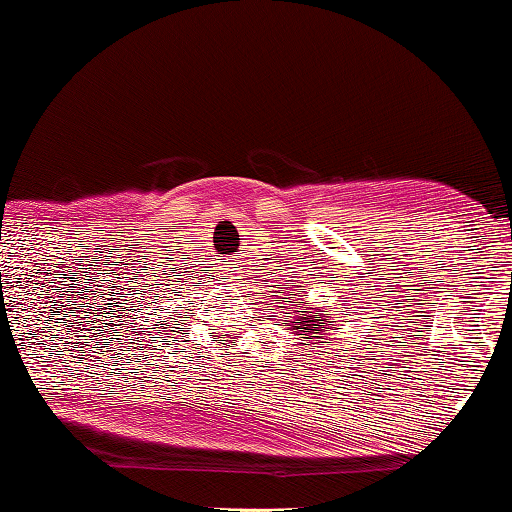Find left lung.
I'll return each mask as SVG.
<instances>
[{
    "label": "left lung",
    "instance_id": "obj_1",
    "mask_svg": "<svg viewBox=\"0 0 512 512\" xmlns=\"http://www.w3.org/2000/svg\"><path fill=\"white\" fill-rule=\"evenodd\" d=\"M288 326L290 328H286V331H293L295 335H300V338H304L307 345H319V340H326L328 335L338 333V323H335V316L321 314L319 309L314 307V304L309 309H304L302 314L295 312L293 321H290ZM304 342H300V345H304Z\"/></svg>",
    "mask_w": 512,
    "mask_h": 512
}]
</instances>
